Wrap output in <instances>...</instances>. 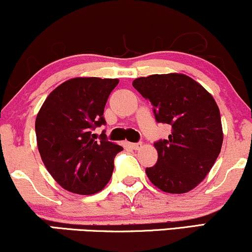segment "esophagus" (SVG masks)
Listing matches in <instances>:
<instances>
[{
	"mask_svg": "<svg viewBox=\"0 0 252 252\" xmlns=\"http://www.w3.org/2000/svg\"><path fill=\"white\" fill-rule=\"evenodd\" d=\"M130 147H131V148L134 150H138L141 148V147H142V143H140V142H138V143H130Z\"/></svg>",
	"mask_w": 252,
	"mask_h": 252,
	"instance_id": "34e87169",
	"label": "esophagus"
}]
</instances>
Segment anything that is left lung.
Masks as SVG:
<instances>
[{
	"instance_id": "1",
	"label": "left lung",
	"mask_w": 252,
	"mask_h": 252,
	"mask_svg": "<svg viewBox=\"0 0 252 252\" xmlns=\"http://www.w3.org/2000/svg\"><path fill=\"white\" fill-rule=\"evenodd\" d=\"M132 86L150 100L158 123L169 124L172 134L154 143L158 162L146 169L158 189L181 194L209 174L222 144L220 112L199 83L179 73L141 77Z\"/></svg>"
}]
</instances>
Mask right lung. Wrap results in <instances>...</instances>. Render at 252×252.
I'll return each instance as SVG.
<instances>
[{
	"label": "right lung",
	"instance_id": "obj_1",
	"mask_svg": "<svg viewBox=\"0 0 252 252\" xmlns=\"http://www.w3.org/2000/svg\"><path fill=\"white\" fill-rule=\"evenodd\" d=\"M118 79L73 78L51 92L35 121L36 142L42 162L63 189L77 194L99 192L114 170L115 156L122 152L102 132L104 108Z\"/></svg>",
	"mask_w": 252,
	"mask_h": 252
}]
</instances>
